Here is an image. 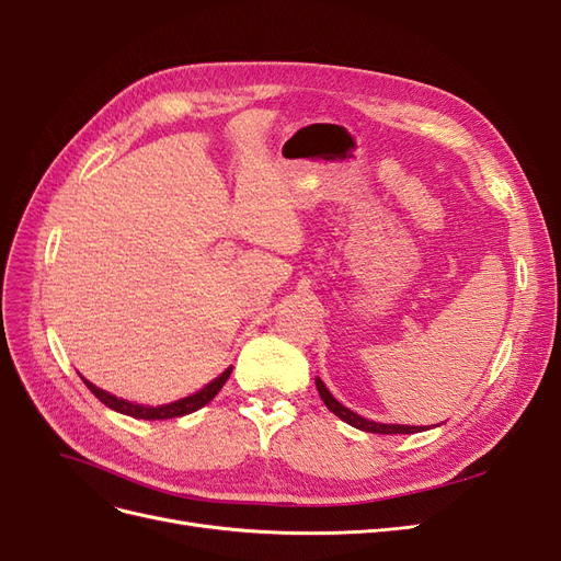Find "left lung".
Masks as SVG:
<instances>
[{"label":"left lung","mask_w":561,"mask_h":561,"mask_svg":"<svg viewBox=\"0 0 561 561\" xmlns=\"http://www.w3.org/2000/svg\"><path fill=\"white\" fill-rule=\"evenodd\" d=\"M316 388H318V393H320L322 402L328 404V410H330L332 414H336V416L342 419V421L351 423V426H355V428L367 431V433H381V435H396V433H416V431H419V426H400V423H377V421L363 419V416H358V414H355V412H351L348 407H344L342 402H336V400L332 398L330 390L325 388V383H322L320 379H316Z\"/></svg>","instance_id":"8db88e82"}]
</instances>
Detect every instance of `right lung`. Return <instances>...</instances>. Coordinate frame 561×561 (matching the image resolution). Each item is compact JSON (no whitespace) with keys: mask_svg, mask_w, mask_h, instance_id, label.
Segmentation results:
<instances>
[{"mask_svg":"<svg viewBox=\"0 0 561 561\" xmlns=\"http://www.w3.org/2000/svg\"><path fill=\"white\" fill-rule=\"evenodd\" d=\"M229 375H231V367L225 369L222 375H219L215 381H210L206 388H201L198 393H194V396H190V398H182V400L171 402V404H161V407L133 404V402H128V400H122V398L105 393V390H100V388L93 386L91 381H87V386L91 388V393H93L100 402H105L107 407H112V410L122 412V414H128V416H135V419L157 421V419H175V416H184V414H192V412L201 410L203 404H208V402L219 393V388L225 386V381L229 379Z\"/></svg>","mask_w":561,"mask_h":561,"instance_id":"obj_1","label":"right lung"}]
</instances>
